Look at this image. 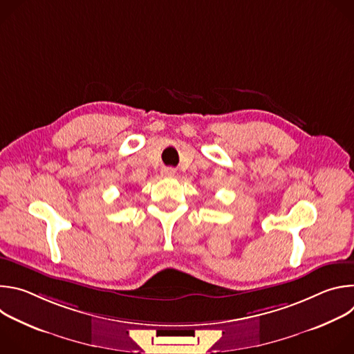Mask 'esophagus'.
<instances>
[{
  "mask_svg": "<svg viewBox=\"0 0 354 354\" xmlns=\"http://www.w3.org/2000/svg\"><path fill=\"white\" fill-rule=\"evenodd\" d=\"M161 174H162V176L171 178V176L175 175V169H174V168H164V169L161 171Z\"/></svg>",
  "mask_w": 354,
  "mask_h": 354,
  "instance_id": "1",
  "label": "esophagus"
}]
</instances>
